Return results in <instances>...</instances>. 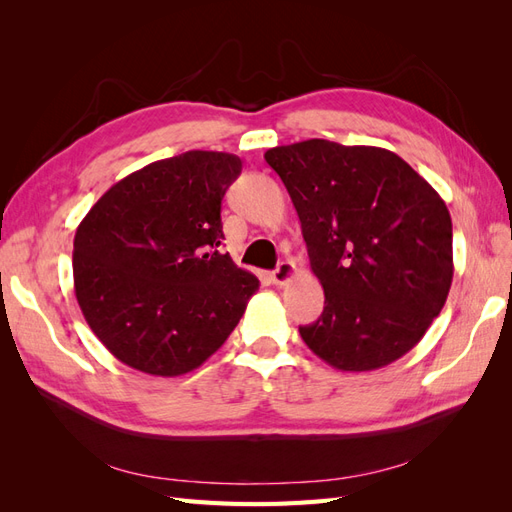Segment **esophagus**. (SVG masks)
<instances>
[{
    "mask_svg": "<svg viewBox=\"0 0 512 512\" xmlns=\"http://www.w3.org/2000/svg\"><path fill=\"white\" fill-rule=\"evenodd\" d=\"M294 273H297V265H294L292 260H282L280 265L271 271V282L277 286H284L292 280Z\"/></svg>",
    "mask_w": 512,
    "mask_h": 512,
    "instance_id": "34e87169",
    "label": "esophagus"
}]
</instances>
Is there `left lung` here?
<instances>
[{"instance_id": "8db88e82", "label": "left lung", "mask_w": 512, "mask_h": 512, "mask_svg": "<svg viewBox=\"0 0 512 512\" xmlns=\"http://www.w3.org/2000/svg\"><path fill=\"white\" fill-rule=\"evenodd\" d=\"M267 164L299 213L309 265L324 288L303 342L342 371H371L412 350L453 282L444 200L397 153L324 138L273 147Z\"/></svg>"}]
</instances>
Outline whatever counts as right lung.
I'll return each instance as SVG.
<instances>
[{
  "mask_svg": "<svg viewBox=\"0 0 512 512\" xmlns=\"http://www.w3.org/2000/svg\"><path fill=\"white\" fill-rule=\"evenodd\" d=\"M241 160L185 151L117 181L74 235V292L115 359L173 378L239 324L258 277L222 254V198Z\"/></svg>",
  "mask_w": 512,
  "mask_h": 512,
  "instance_id": "1",
  "label": "right lung"
}]
</instances>
